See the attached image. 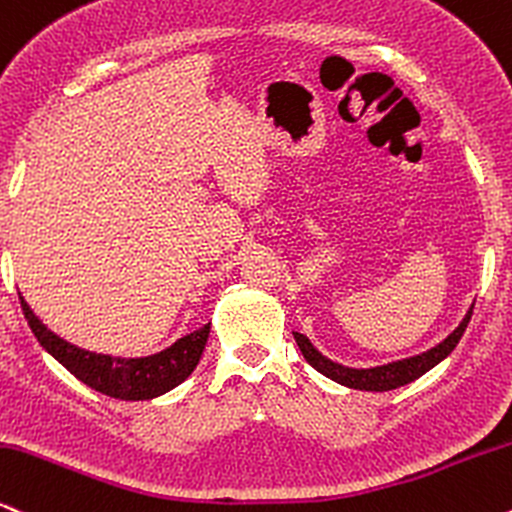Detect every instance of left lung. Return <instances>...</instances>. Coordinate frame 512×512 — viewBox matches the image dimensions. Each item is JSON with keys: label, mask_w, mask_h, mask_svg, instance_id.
I'll use <instances>...</instances> for the list:
<instances>
[{"label": "left lung", "mask_w": 512, "mask_h": 512, "mask_svg": "<svg viewBox=\"0 0 512 512\" xmlns=\"http://www.w3.org/2000/svg\"><path fill=\"white\" fill-rule=\"evenodd\" d=\"M470 318H472V306H470V311L465 314V318L460 321V326L455 328L446 340L438 342L436 347L414 354V357L398 359V362L369 366V369H352V366H342L338 362H333V359L323 357V354L318 352L314 345H311V340L302 333H294V340H297L299 350H302L306 362L314 366L318 374L330 378V381L340 383V386L354 388V390L386 393V390H395L400 386H407V383L417 381V378L424 376L426 371H431L436 364H441L443 359H446L448 354L458 347V342L462 338V333H465Z\"/></svg>", "instance_id": "obj_1"}]
</instances>
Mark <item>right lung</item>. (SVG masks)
Wrapping results in <instances>:
<instances>
[{
	"label": "right lung",
	"instance_id": "right-lung-1",
	"mask_svg": "<svg viewBox=\"0 0 512 512\" xmlns=\"http://www.w3.org/2000/svg\"><path fill=\"white\" fill-rule=\"evenodd\" d=\"M18 299H21L23 316L40 345L78 381L117 400H153L177 388L196 369L210 335V323H206L203 328L182 335L170 347L148 357H112V354L83 350L59 338L30 309L21 292H18Z\"/></svg>",
	"mask_w": 512,
	"mask_h": 512
}]
</instances>
